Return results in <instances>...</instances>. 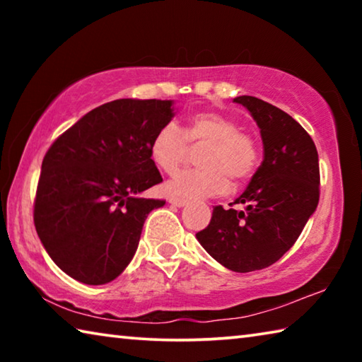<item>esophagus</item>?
Wrapping results in <instances>:
<instances>
[{"instance_id": "1", "label": "esophagus", "mask_w": 362, "mask_h": 362, "mask_svg": "<svg viewBox=\"0 0 362 362\" xmlns=\"http://www.w3.org/2000/svg\"><path fill=\"white\" fill-rule=\"evenodd\" d=\"M169 203L173 204V206H177V207H183V206L188 203V201L183 199V198H170Z\"/></svg>"}]
</instances>
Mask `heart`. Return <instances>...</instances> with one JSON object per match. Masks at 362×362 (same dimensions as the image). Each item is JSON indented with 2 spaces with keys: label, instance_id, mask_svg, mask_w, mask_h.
<instances>
[{
  "label": "heart",
  "instance_id": "heart-1",
  "mask_svg": "<svg viewBox=\"0 0 362 362\" xmlns=\"http://www.w3.org/2000/svg\"><path fill=\"white\" fill-rule=\"evenodd\" d=\"M206 145L198 158V170L182 173L168 183L175 196H216L228 189V179L247 180L259 166L260 150L257 139L240 131L236 121L217 112H199L188 118L179 129L174 122L159 127L150 144L153 163L164 174L179 173L189 146Z\"/></svg>",
  "mask_w": 362,
  "mask_h": 362
}]
</instances>
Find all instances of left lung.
I'll return each mask as SVG.
<instances>
[{"label": "left lung", "mask_w": 362, "mask_h": 362, "mask_svg": "<svg viewBox=\"0 0 362 362\" xmlns=\"http://www.w3.org/2000/svg\"><path fill=\"white\" fill-rule=\"evenodd\" d=\"M235 102L260 127L265 155L247 188L230 204L246 209L216 206L196 238L225 268L249 273L273 265L298 240L320 201V161L313 139L291 115L252 95Z\"/></svg>", "instance_id": "1"}]
</instances>
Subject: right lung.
<instances>
[{"label":"right lung","mask_w":362,"mask_h":362,"mask_svg":"<svg viewBox=\"0 0 362 362\" xmlns=\"http://www.w3.org/2000/svg\"><path fill=\"white\" fill-rule=\"evenodd\" d=\"M173 100L118 99L59 136L41 164L36 233L54 263L79 283L107 284L124 272L148 214L164 199L139 198L163 182L150 156Z\"/></svg>","instance_id":"obj_1"}]
</instances>
